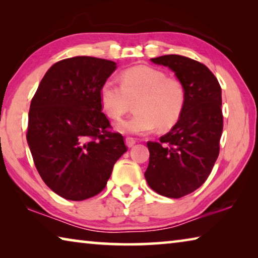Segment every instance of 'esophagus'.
<instances>
[{"label":"esophagus","mask_w":258,"mask_h":258,"mask_svg":"<svg viewBox=\"0 0 258 258\" xmlns=\"http://www.w3.org/2000/svg\"><path fill=\"white\" fill-rule=\"evenodd\" d=\"M125 143H126V146H127L128 148H132L135 143H137V140H135L134 138H130V137H127L125 139Z\"/></svg>","instance_id":"obj_1"}]
</instances>
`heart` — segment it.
<instances>
[{
    "instance_id": "obj_1",
    "label": "heart",
    "mask_w": 258,
    "mask_h": 258,
    "mask_svg": "<svg viewBox=\"0 0 258 258\" xmlns=\"http://www.w3.org/2000/svg\"><path fill=\"white\" fill-rule=\"evenodd\" d=\"M102 110L110 119H119L134 102L135 112L117 125L120 132L143 135L158 127H173L185 103L182 82L158 68L135 66L120 74V84L104 81L99 90Z\"/></svg>"
}]
</instances>
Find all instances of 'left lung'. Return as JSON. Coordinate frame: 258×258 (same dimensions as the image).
<instances>
[{"label":"left lung","mask_w":258,"mask_h":258,"mask_svg":"<svg viewBox=\"0 0 258 258\" xmlns=\"http://www.w3.org/2000/svg\"><path fill=\"white\" fill-rule=\"evenodd\" d=\"M151 61L175 73L185 89V103L172 130L158 142L147 143L150 157L145 176L157 194L181 198L204 184L220 154L222 90L214 74L194 59L167 54Z\"/></svg>","instance_id":"8db88e82"}]
</instances>
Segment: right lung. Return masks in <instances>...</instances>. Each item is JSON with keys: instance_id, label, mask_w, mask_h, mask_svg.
<instances>
[{"instance_id": "add662e5", "label": "right lung", "mask_w": 258, "mask_h": 258, "mask_svg": "<svg viewBox=\"0 0 258 258\" xmlns=\"http://www.w3.org/2000/svg\"><path fill=\"white\" fill-rule=\"evenodd\" d=\"M113 61L74 56L55 62L30 102L27 142L42 180L60 197L81 202L107 185L113 165L127 151L101 111L99 90Z\"/></svg>"}]
</instances>
